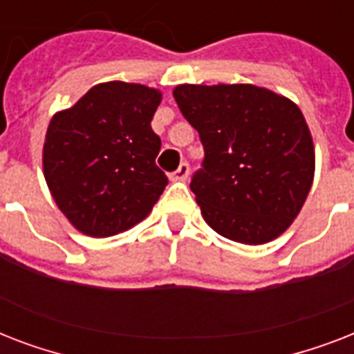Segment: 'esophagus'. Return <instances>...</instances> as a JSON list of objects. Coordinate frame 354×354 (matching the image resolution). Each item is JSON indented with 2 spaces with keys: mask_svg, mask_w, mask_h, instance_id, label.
I'll use <instances>...</instances> for the list:
<instances>
[{
  "mask_svg": "<svg viewBox=\"0 0 354 354\" xmlns=\"http://www.w3.org/2000/svg\"><path fill=\"white\" fill-rule=\"evenodd\" d=\"M187 176H189V165L187 163H182V165L176 169V172H172L171 180L172 182H185Z\"/></svg>",
  "mask_w": 354,
  "mask_h": 354,
  "instance_id": "34e87169",
  "label": "esophagus"
}]
</instances>
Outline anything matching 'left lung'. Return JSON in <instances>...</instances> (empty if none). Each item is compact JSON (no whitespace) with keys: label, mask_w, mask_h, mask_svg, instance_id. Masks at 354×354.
<instances>
[{"label":"left lung","mask_w":354,"mask_h":354,"mask_svg":"<svg viewBox=\"0 0 354 354\" xmlns=\"http://www.w3.org/2000/svg\"><path fill=\"white\" fill-rule=\"evenodd\" d=\"M180 112L205 160L191 191L218 235L259 246L292 226L313 187L316 152L301 110L255 84H180Z\"/></svg>","instance_id":"8db88e82"}]
</instances>
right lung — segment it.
I'll use <instances>...</instances> for the list:
<instances>
[{
  "label": "right lung",
  "instance_id": "right-lung-1",
  "mask_svg": "<svg viewBox=\"0 0 354 354\" xmlns=\"http://www.w3.org/2000/svg\"><path fill=\"white\" fill-rule=\"evenodd\" d=\"M156 88L101 82L49 121L41 149L55 204L82 235L112 236L147 218L167 185L156 167L161 139L150 121Z\"/></svg>",
  "mask_w": 354,
  "mask_h": 354
}]
</instances>
